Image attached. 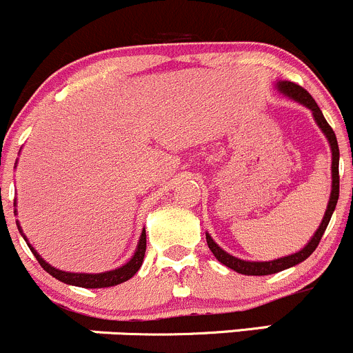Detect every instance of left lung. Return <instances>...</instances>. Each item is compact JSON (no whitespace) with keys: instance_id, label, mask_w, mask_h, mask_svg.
Segmentation results:
<instances>
[{"instance_id":"obj_1","label":"left lung","mask_w":353,"mask_h":353,"mask_svg":"<svg viewBox=\"0 0 353 353\" xmlns=\"http://www.w3.org/2000/svg\"><path fill=\"white\" fill-rule=\"evenodd\" d=\"M274 87H276L278 92L283 94L285 97H288V99L295 101V103L302 104V106H305L307 110H310V113H312L314 117V121H316L317 127L321 128V132H323L324 137H326L327 144H330V149H331V194H330V201H327L326 212H324V218L323 221H321L319 228L316 230V233L310 236L309 242H307L299 252L290 254V256L278 257V259H273V261H243V259H239V257L232 256V254H228L226 250H223L221 247L212 240V236L209 235V233H205L208 247L211 249V252L214 254L216 259H218L221 264H225L226 268H230V270L236 271V273L240 274H245V276H266V274L280 273V271L288 270V268H294L296 264L302 263V261H305L307 257L316 250V247L319 245L321 236H323L324 230H326L327 223H330L331 216H333V211L334 208H336V202H338V195H340V175H338L340 149H338L336 135H334L333 128L327 125L323 111L319 110V106H317L316 101L312 99V96H310L305 89L296 85V83L288 82V80H278V82L274 83Z\"/></svg>"}]
</instances>
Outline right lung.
<instances>
[{
	"label": "right lung",
	"mask_w": 353,
	"mask_h": 353,
	"mask_svg": "<svg viewBox=\"0 0 353 353\" xmlns=\"http://www.w3.org/2000/svg\"><path fill=\"white\" fill-rule=\"evenodd\" d=\"M13 205L17 208V201L13 202ZM15 214H17V209H15ZM17 226H19V232L22 233L23 240L27 242L29 249L32 250V254L36 256V259L39 261L41 266L44 268V271H48L51 276L57 278V280H59V281H63V283L73 285V287L106 288V287H114V285L123 283V281L130 280V278L134 276L139 270H141L142 261H144V256H145V230H142V235H141V239H139L137 249H135L134 256H132V259L128 261L127 264L117 268V270L104 271V273H70V271L57 270V268L51 266L50 263H46V261L39 256V252H37V250L30 245L29 240H27V236L23 235V230H22V226H20L19 221H17Z\"/></svg>",
	"instance_id": "obj_1"
}]
</instances>
